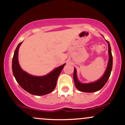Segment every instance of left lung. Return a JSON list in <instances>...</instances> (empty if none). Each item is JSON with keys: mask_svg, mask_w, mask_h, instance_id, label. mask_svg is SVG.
<instances>
[{"mask_svg": "<svg viewBox=\"0 0 125 125\" xmlns=\"http://www.w3.org/2000/svg\"><path fill=\"white\" fill-rule=\"evenodd\" d=\"M103 36V35H102ZM104 37V36H103ZM108 44V54H109V61L107 62V67L106 71L104 72L103 76L99 79L97 81L92 82L90 83H82L79 81L77 76V71L75 67H74V73H73V79L75 86L77 89L81 92H83L91 93L94 92L99 90L104 86V84L107 82V80L109 78L110 73H111L112 69L113 64V58L112 54L111 48L109 42L105 40Z\"/></svg>", "mask_w": 125, "mask_h": 125, "instance_id": "1", "label": "left lung"}]
</instances>
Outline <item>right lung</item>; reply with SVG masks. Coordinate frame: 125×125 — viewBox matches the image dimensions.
I'll return each instance as SVG.
<instances>
[{
	"instance_id": "add662e5",
	"label": "right lung",
	"mask_w": 125,
	"mask_h": 125,
	"mask_svg": "<svg viewBox=\"0 0 125 125\" xmlns=\"http://www.w3.org/2000/svg\"><path fill=\"white\" fill-rule=\"evenodd\" d=\"M22 42L17 46L12 60L13 73L17 82L24 90L33 95L42 96L50 94L55 89L59 76L66 63L54 68L46 75H31L23 71L19 63V49Z\"/></svg>"
}]
</instances>
